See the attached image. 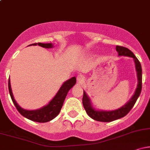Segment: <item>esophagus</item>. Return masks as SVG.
Masks as SVG:
<instances>
[{"label":"esophagus","mask_w":150,"mask_h":150,"mask_svg":"<svg viewBox=\"0 0 150 150\" xmlns=\"http://www.w3.org/2000/svg\"><path fill=\"white\" fill-rule=\"evenodd\" d=\"M85 80V77L82 75H78L77 76V81L79 82V83H82Z\"/></svg>","instance_id":"1"}]
</instances>
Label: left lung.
<instances>
[{
	"mask_svg": "<svg viewBox=\"0 0 150 150\" xmlns=\"http://www.w3.org/2000/svg\"><path fill=\"white\" fill-rule=\"evenodd\" d=\"M116 51H118L119 56H129V57H132L134 59L135 63L136 70H137L138 85H137V87L136 89L134 95L132 96L130 100L125 106H122L121 108L115 110V111H95L91 106L90 100H89L86 93L84 92L83 97H82V104H83L84 108H85L86 112L88 114V116L90 118H92V119L97 120V121L111 122L126 116L135 105L137 98L140 96L141 90H142V68H141L140 61L136 58L133 53L127 48L121 46H116Z\"/></svg>",
	"mask_w": 150,
	"mask_h": 150,
	"instance_id": "left-lung-1",
	"label": "left lung"
}]
</instances>
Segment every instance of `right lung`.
Here are the masks:
<instances>
[{
    "label": "right lung",
    "mask_w": 150,
    "mask_h": 150,
    "mask_svg": "<svg viewBox=\"0 0 150 150\" xmlns=\"http://www.w3.org/2000/svg\"><path fill=\"white\" fill-rule=\"evenodd\" d=\"M37 44L44 48H51L53 46L51 44H42V43H34L31 45H37ZM75 83H76V77H72L71 79L66 81L63 83V85H62L56 95L55 96L52 100L50 101L47 106H44V107L39 110H35V111L25 110L17 104V102L14 99V97H13V93H12L10 79L8 80V89H9L10 95L11 97L12 101H13L15 107L18 109L19 113L22 116L31 120L38 122V123H46V122L50 121V120L53 119L55 117L58 116V113L61 111L68 91L73 87V85Z\"/></svg>",
    "instance_id": "obj_1"
}]
</instances>
